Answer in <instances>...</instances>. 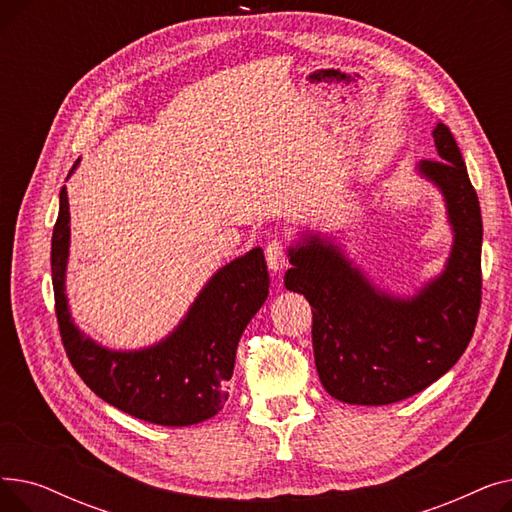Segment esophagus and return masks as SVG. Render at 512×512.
<instances>
[{
	"label": "esophagus",
	"instance_id": "1",
	"mask_svg": "<svg viewBox=\"0 0 512 512\" xmlns=\"http://www.w3.org/2000/svg\"><path fill=\"white\" fill-rule=\"evenodd\" d=\"M265 261L272 272L284 270V267L288 265V259H286V245L282 240H272L270 245L265 247Z\"/></svg>",
	"mask_w": 512,
	"mask_h": 512
}]
</instances>
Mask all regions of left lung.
I'll use <instances>...</instances> for the list:
<instances>
[{
    "label": "left lung",
    "instance_id": "1",
    "mask_svg": "<svg viewBox=\"0 0 512 512\" xmlns=\"http://www.w3.org/2000/svg\"><path fill=\"white\" fill-rule=\"evenodd\" d=\"M440 159H421L417 174L444 197L452 247L444 270L411 297L373 284L332 236L303 232L288 249L284 286L313 307L319 380L348 405L405 400L461 359L481 303V209L461 149L438 122Z\"/></svg>",
    "mask_w": 512,
    "mask_h": 512
}]
</instances>
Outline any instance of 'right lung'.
Segmentation results:
<instances>
[{"mask_svg":"<svg viewBox=\"0 0 512 512\" xmlns=\"http://www.w3.org/2000/svg\"><path fill=\"white\" fill-rule=\"evenodd\" d=\"M68 255L70 205L62 186L51 280L66 355L83 382L112 407L155 425L184 427L218 415L228 400L238 340L270 292L261 247L220 267L166 338L134 351L107 348L74 324L66 297Z\"/></svg>","mask_w":512,"mask_h":512,"instance_id":"obj_1","label":"right lung"}]
</instances>
